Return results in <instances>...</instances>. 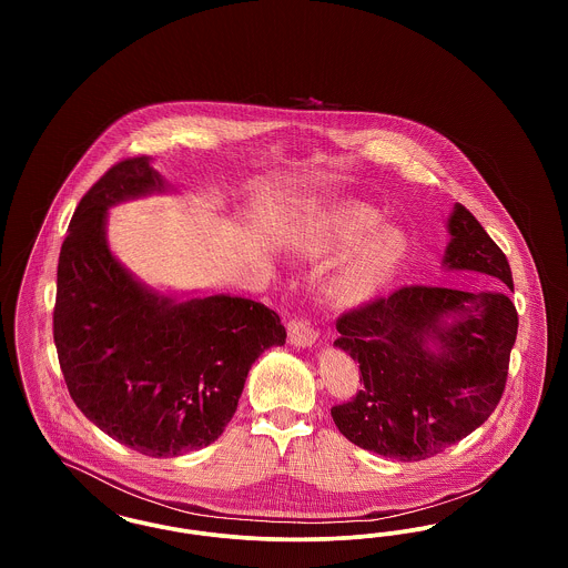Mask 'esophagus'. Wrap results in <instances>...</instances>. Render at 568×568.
<instances>
[{
  "label": "esophagus",
  "instance_id": "obj_1",
  "mask_svg": "<svg viewBox=\"0 0 568 568\" xmlns=\"http://www.w3.org/2000/svg\"><path fill=\"white\" fill-rule=\"evenodd\" d=\"M287 336H290V343L294 347H300V349L313 347L317 343V338H320L317 329L308 324L306 320H292L287 324Z\"/></svg>",
  "mask_w": 568,
  "mask_h": 568
}]
</instances>
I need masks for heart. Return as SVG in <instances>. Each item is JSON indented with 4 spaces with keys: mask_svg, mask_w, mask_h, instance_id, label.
I'll return each instance as SVG.
<instances>
[{
    "mask_svg": "<svg viewBox=\"0 0 568 568\" xmlns=\"http://www.w3.org/2000/svg\"><path fill=\"white\" fill-rule=\"evenodd\" d=\"M381 213L353 200L327 204L297 234V251L308 260H332L352 251L332 274L327 294L343 306L368 304L396 278L405 262L406 236L396 225H376Z\"/></svg>",
    "mask_w": 568,
    "mask_h": 568,
    "instance_id": "1",
    "label": "heart"
}]
</instances>
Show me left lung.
Segmentation results:
<instances>
[{
	"mask_svg": "<svg viewBox=\"0 0 568 568\" xmlns=\"http://www.w3.org/2000/svg\"><path fill=\"white\" fill-rule=\"evenodd\" d=\"M445 271L486 274L514 290L505 253L462 204L447 219ZM336 349L362 387L332 408L343 436L385 458L417 462L477 430L498 405L517 336L507 291L403 287L343 315Z\"/></svg>",
	"mask_w": 568,
	"mask_h": 568,
	"instance_id": "left-lung-1",
	"label": "left lung"
}]
</instances>
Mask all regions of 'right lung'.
Masks as SVG:
<instances>
[{
  "mask_svg": "<svg viewBox=\"0 0 568 568\" xmlns=\"http://www.w3.org/2000/svg\"><path fill=\"white\" fill-rule=\"evenodd\" d=\"M170 191L151 158H134L84 193L61 244L53 313L72 400L102 433L151 458L215 443L253 362L287 338L262 302L160 292L119 262L110 209Z\"/></svg>",
  "mask_w": 568,
  "mask_h": 568,
  "instance_id": "add662e5",
  "label": "right lung"
}]
</instances>
